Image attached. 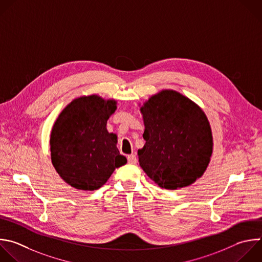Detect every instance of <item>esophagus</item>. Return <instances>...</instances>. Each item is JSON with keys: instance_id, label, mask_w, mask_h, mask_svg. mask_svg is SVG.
Returning <instances> with one entry per match:
<instances>
[{"instance_id": "1", "label": "esophagus", "mask_w": 262, "mask_h": 262, "mask_svg": "<svg viewBox=\"0 0 262 262\" xmlns=\"http://www.w3.org/2000/svg\"><path fill=\"white\" fill-rule=\"evenodd\" d=\"M127 161L130 164H136L138 162V159L135 154H130V155H127Z\"/></svg>"}]
</instances>
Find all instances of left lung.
I'll list each match as a JSON object with an SVG mask.
<instances>
[{
	"instance_id": "left-lung-1",
	"label": "left lung",
	"mask_w": 262,
	"mask_h": 262,
	"mask_svg": "<svg viewBox=\"0 0 262 262\" xmlns=\"http://www.w3.org/2000/svg\"><path fill=\"white\" fill-rule=\"evenodd\" d=\"M145 130L139 162L159 187L175 190L191 185L207 169L213 137L205 112L176 91L164 90L141 107Z\"/></svg>"
}]
</instances>
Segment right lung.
Returning <instances> with one entry per match:
<instances>
[{"instance_id": "add662e5", "label": "right lung", "mask_w": 262, "mask_h": 262, "mask_svg": "<svg viewBox=\"0 0 262 262\" xmlns=\"http://www.w3.org/2000/svg\"><path fill=\"white\" fill-rule=\"evenodd\" d=\"M114 100L92 95L72 101L58 115L50 135L51 161L60 178L80 190H97L116 167L126 163L116 147L117 136L107 121Z\"/></svg>"}]
</instances>
